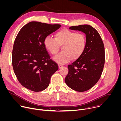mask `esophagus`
<instances>
[{
  "mask_svg": "<svg viewBox=\"0 0 121 121\" xmlns=\"http://www.w3.org/2000/svg\"><path fill=\"white\" fill-rule=\"evenodd\" d=\"M58 67H59V68H61L62 67V65H58Z\"/></svg>",
  "mask_w": 121,
  "mask_h": 121,
  "instance_id": "esophagus-1",
  "label": "esophagus"
}]
</instances>
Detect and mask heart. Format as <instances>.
<instances>
[{
	"instance_id": "1",
	"label": "heart",
	"mask_w": 121,
	"mask_h": 121,
	"mask_svg": "<svg viewBox=\"0 0 121 121\" xmlns=\"http://www.w3.org/2000/svg\"><path fill=\"white\" fill-rule=\"evenodd\" d=\"M46 49L51 55H56L62 47L63 51L57 54L54 60L59 64H65L72 59L75 60L84 54L86 46V38L82 33L64 28L57 32L55 38L47 36L44 41Z\"/></svg>"
}]
</instances>
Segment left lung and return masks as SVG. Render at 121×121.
Wrapping results in <instances>:
<instances>
[{"mask_svg": "<svg viewBox=\"0 0 121 121\" xmlns=\"http://www.w3.org/2000/svg\"><path fill=\"white\" fill-rule=\"evenodd\" d=\"M69 28L84 33L86 46L82 56L68 66L65 83L74 91L85 92L93 87L101 76L105 62L104 45L98 32L90 25L72 26Z\"/></svg>", "mask_w": 121, "mask_h": 121, "instance_id": "8db88e82", "label": "left lung"}]
</instances>
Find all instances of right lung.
I'll return each instance as SVG.
<instances>
[{
	"label": "right lung",
	"mask_w": 121,
	"mask_h": 121,
	"mask_svg": "<svg viewBox=\"0 0 121 121\" xmlns=\"http://www.w3.org/2000/svg\"><path fill=\"white\" fill-rule=\"evenodd\" d=\"M61 26L32 21L18 33L12 51V65L19 82L27 89L35 92L44 90L58 69L57 64L50 59L44 41Z\"/></svg>",
	"instance_id": "obj_1"
}]
</instances>
